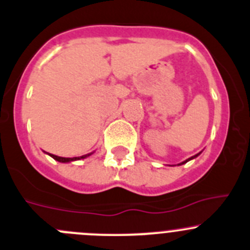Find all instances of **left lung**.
I'll return each instance as SVG.
<instances>
[{
    "mask_svg": "<svg viewBox=\"0 0 250 250\" xmlns=\"http://www.w3.org/2000/svg\"><path fill=\"white\" fill-rule=\"evenodd\" d=\"M200 154H202V151H200V152H198V154L197 155H194V156H192V157H189V159H187V160H184V161L183 162H181V164H178V166H179V165H183V164H186V162H188V161H190V160H193V159H195V157H198V156H199V155Z\"/></svg>",
    "mask_w": 250,
    "mask_h": 250,
    "instance_id": "left-lung-1",
    "label": "left lung"
}]
</instances>
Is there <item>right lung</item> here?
<instances>
[{
	"instance_id": "right-lung-1",
	"label": "right lung",
	"mask_w": 250,
	"mask_h": 250,
	"mask_svg": "<svg viewBox=\"0 0 250 250\" xmlns=\"http://www.w3.org/2000/svg\"><path fill=\"white\" fill-rule=\"evenodd\" d=\"M43 152H45V154H47V155H50V156L52 157V159H55L56 161L62 162V164H68V162H73V161H78V160L86 159V157H89L90 155L94 154V151H93V152H89V154H86V155H82V156H78V157H62V156H57V155L48 154V152H46V151H43Z\"/></svg>"
}]
</instances>
